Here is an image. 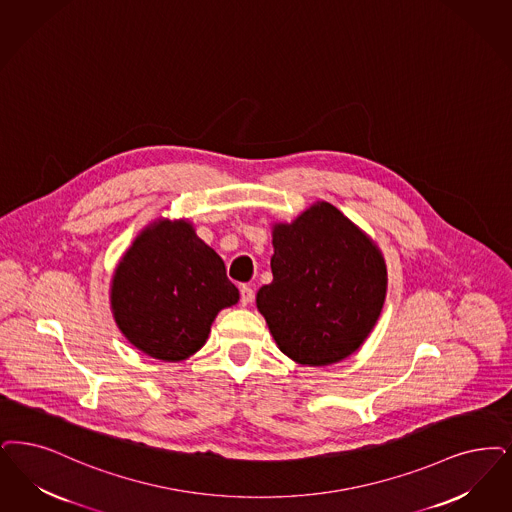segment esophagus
<instances>
[{"label":"esophagus","instance_id":"esophagus-1","mask_svg":"<svg viewBox=\"0 0 512 512\" xmlns=\"http://www.w3.org/2000/svg\"><path fill=\"white\" fill-rule=\"evenodd\" d=\"M240 297H242V299H240V301H242V305H244V307H247V305H249V303L253 301L255 293H253V289H251V287L242 286L240 287Z\"/></svg>","mask_w":512,"mask_h":512}]
</instances>
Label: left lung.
<instances>
[{"mask_svg": "<svg viewBox=\"0 0 512 512\" xmlns=\"http://www.w3.org/2000/svg\"><path fill=\"white\" fill-rule=\"evenodd\" d=\"M272 282L257 291L278 348L301 366H331L364 345L387 297L385 257L335 205L316 202L272 225Z\"/></svg>", "mask_w": 512, "mask_h": 512, "instance_id": "obj_1", "label": "left lung"}]
</instances>
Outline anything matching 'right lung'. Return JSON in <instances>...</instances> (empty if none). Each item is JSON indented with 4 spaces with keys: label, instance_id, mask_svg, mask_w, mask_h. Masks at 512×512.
<instances>
[{
    "label": "right lung",
    "instance_id": "obj_1",
    "mask_svg": "<svg viewBox=\"0 0 512 512\" xmlns=\"http://www.w3.org/2000/svg\"><path fill=\"white\" fill-rule=\"evenodd\" d=\"M238 301L223 259L186 219L160 217L144 226L110 282V308L123 337L164 362L196 354L217 314Z\"/></svg>",
    "mask_w": 512,
    "mask_h": 512
}]
</instances>
